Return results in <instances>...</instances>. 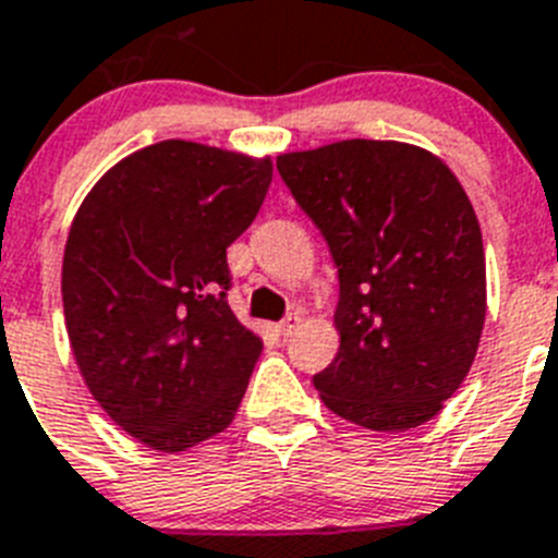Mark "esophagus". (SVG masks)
I'll return each instance as SVG.
<instances>
[{
	"instance_id": "1",
	"label": "esophagus",
	"mask_w": 558,
	"mask_h": 558,
	"mask_svg": "<svg viewBox=\"0 0 558 558\" xmlns=\"http://www.w3.org/2000/svg\"><path fill=\"white\" fill-rule=\"evenodd\" d=\"M298 326H300V314H289V317L283 319V323H278V333L280 337H292L294 331H298Z\"/></svg>"
}]
</instances>
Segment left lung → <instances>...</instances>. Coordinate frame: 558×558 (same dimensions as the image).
<instances>
[{
    "label": "left lung",
    "mask_w": 558,
    "mask_h": 558,
    "mask_svg": "<svg viewBox=\"0 0 558 558\" xmlns=\"http://www.w3.org/2000/svg\"><path fill=\"white\" fill-rule=\"evenodd\" d=\"M278 171L339 272V351L314 376L323 404L376 433L435 418L486 323L483 235L458 177L396 140L280 154Z\"/></svg>",
    "instance_id": "1"
}]
</instances>
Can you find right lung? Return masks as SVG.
Listing matches in <instances>:
<instances>
[{
  "instance_id": "1",
  "label": "right lung",
  "mask_w": 558,
  "mask_h": 558,
  "mask_svg": "<svg viewBox=\"0 0 558 558\" xmlns=\"http://www.w3.org/2000/svg\"><path fill=\"white\" fill-rule=\"evenodd\" d=\"M272 157L162 140L95 182L72 219L61 298L72 356L114 424L185 452L232 424L264 342L227 303V246Z\"/></svg>"
}]
</instances>
